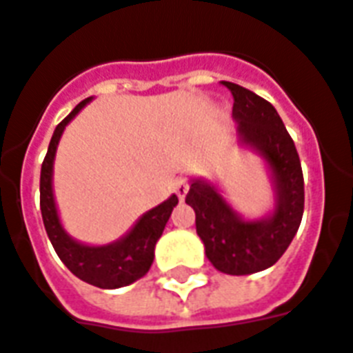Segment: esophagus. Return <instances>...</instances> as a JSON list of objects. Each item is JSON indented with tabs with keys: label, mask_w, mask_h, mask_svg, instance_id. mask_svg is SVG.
<instances>
[{
	"label": "esophagus",
	"mask_w": 353,
	"mask_h": 353,
	"mask_svg": "<svg viewBox=\"0 0 353 353\" xmlns=\"http://www.w3.org/2000/svg\"><path fill=\"white\" fill-rule=\"evenodd\" d=\"M174 190H176V194L179 196V200H183L187 196V192H189V183H187V179L185 177H177L176 183H174Z\"/></svg>",
	"instance_id": "obj_1"
}]
</instances>
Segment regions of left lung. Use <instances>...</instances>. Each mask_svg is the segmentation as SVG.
I'll return each mask as SVG.
<instances>
[{"label":"left lung","mask_w":353,"mask_h":353,"mask_svg":"<svg viewBox=\"0 0 353 353\" xmlns=\"http://www.w3.org/2000/svg\"><path fill=\"white\" fill-rule=\"evenodd\" d=\"M223 83L234 95L232 117L239 142L262 155L270 166L275 210L263 219L247 221L215 185L203 179L190 181L185 202L196 213V234L215 270L250 275L271 268L288 249L301 224L305 183L294 140L273 104L237 83Z\"/></svg>","instance_id":"1"}]
</instances>
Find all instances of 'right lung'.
<instances>
[{
  "mask_svg": "<svg viewBox=\"0 0 353 353\" xmlns=\"http://www.w3.org/2000/svg\"><path fill=\"white\" fill-rule=\"evenodd\" d=\"M90 101L91 97L77 104V108L57 125L52 134L50 145L41 168V213H43L46 234L50 237L57 256L61 258V262L69 268L70 273L97 288L114 290L132 284L150 271L155 258V245L159 237L163 236V230L172 215V210L177 205V196L172 194L168 200L143 213L127 236L108 245H99V247L83 245L65 232L57 215L54 189H52L54 159L65 127Z\"/></svg>",
  "mask_w": 353,
  "mask_h": 353,
  "instance_id": "1",
  "label": "right lung"
}]
</instances>
